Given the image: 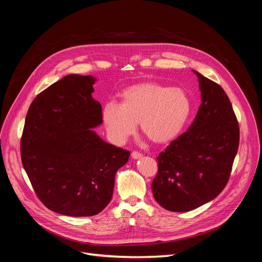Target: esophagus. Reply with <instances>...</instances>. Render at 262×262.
<instances>
[{
    "label": "esophagus",
    "instance_id": "obj_1",
    "mask_svg": "<svg viewBox=\"0 0 262 262\" xmlns=\"http://www.w3.org/2000/svg\"><path fill=\"white\" fill-rule=\"evenodd\" d=\"M131 156L133 160H139V158H141L143 155H142V153H140V152H136V150H133V152L131 153Z\"/></svg>",
    "mask_w": 262,
    "mask_h": 262
}]
</instances>
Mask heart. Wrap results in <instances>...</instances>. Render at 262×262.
I'll use <instances>...</instances> for the list:
<instances>
[{"label":"heart","instance_id":"obj_1","mask_svg":"<svg viewBox=\"0 0 262 262\" xmlns=\"http://www.w3.org/2000/svg\"><path fill=\"white\" fill-rule=\"evenodd\" d=\"M121 102L108 101L102 122L109 139L122 144L140 123L142 133L155 144H167L184 129L192 110L186 91L157 82L134 84L120 94Z\"/></svg>","mask_w":262,"mask_h":262}]
</instances>
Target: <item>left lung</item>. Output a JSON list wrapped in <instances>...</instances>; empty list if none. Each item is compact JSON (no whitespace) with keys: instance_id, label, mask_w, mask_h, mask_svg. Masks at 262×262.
<instances>
[{"instance_id":"obj_1","label":"left lung","mask_w":262,"mask_h":262,"mask_svg":"<svg viewBox=\"0 0 262 262\" xmlns=\"http://www.w3.org/2000/svg\"><path fill=\"white\" fill-rule=\"evenodd\" d=\"M201 105L188 131L157 156L152 191L158 204L171 212H188L217 196L231 176L239 145V126L226 93L193 71Z\"/></svg>"}]
</instances>
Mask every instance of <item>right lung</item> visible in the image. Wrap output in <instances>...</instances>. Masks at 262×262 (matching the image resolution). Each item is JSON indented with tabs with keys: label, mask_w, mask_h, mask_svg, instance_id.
I'll use <instances>...</instances> for the list:
<instances>
[{
	"label": "right lung",
	"mask_w": 262,
	"mask_h": 262,
	"mask_svg": "<svg viewBox=\"0 0 262 262\" xmlns=\"http://www.w3.org/2000/svg\"><path fill=\"white\" fill-rule=\"evenodd\" d=\"M96 78L70 74L31 102L20 141L21 163L37 196L68 216H93L113 198L117 170L130 152L100 139Z\"/></svg>",
	"instance_id": "right-lung-1"
}]
</instances>
